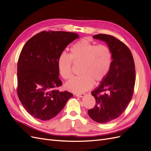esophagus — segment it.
I'll list each match as a JSON object with an SVG mask.
<instances>
[{"label":"esophagus","mask_w":151,"mask_h":151,"mask_svg":"<svg viewBox=\"0 0 151 151\" xmlns=\"http://www.w3.org/2000/svg\"><path fill=\"white\" fill-rule=\"evenodd\" d=\"M75 95L77 97H79V98H83V96H84L85 94H75Z\"/></svg>","instance_id":"esophagus-1"}]
</instances>
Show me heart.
Segmentation results:
<instances>
[{
	"label": "heart",
	"instance_id": "heart-1",
	"mask_svg": "<svg viewBox=\"0 0 151 151\" xmlns=\"http://www.w3.org/2000/svg\"><path fill=\"white\" fill-rule=\"evenodd\" d=\"M81 75L73 77L65 84L67 90L81 93L88 91L106 77L110 70L112 53L107 45H97L83 38L73 44L69 55L62 53L58 57L57 66L64 79L70 78L73 62H81Z\"/></svg>",
	"mask_w": 151,
	"mask_h": 151
}]
</instances>
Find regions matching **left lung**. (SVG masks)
<instances>
[{
  "instance_id": "left-lung-1",
  "label": "left lung",
  "mask_w": 151,
  "mask_h": 151,
  "mask_svg": "<svg viewBox=\"0 0 151 151\" xmlns=\"http://www.w3.org/2000/svg\"><path fill=\"white\" fill-rule=\"evenodd\" d=\"M93 38L107 43L112 63L107 76L91 93L96 104L89 109L88 115L95 122L106 123L119 117L131 101L135 83V63L129 47L115 36L98 34Z\"/></svg>"
}]
</instances>
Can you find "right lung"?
Returning a JSON list of instances; mask_svg holds the SVG:
<instances>
[{
  "label": "right lung",
  "instance_id": "add662e5",
  "mask_svg": "<svg viewBox=\"0 0 151 151\" xmlns=\"http://www.w3.org/2000/svg\"><path fill=\"white\" fill-rule=\"evenodd\" d=\"M79 37L72 32L43 31L26 43L17 62V93L26 110L33 117L48 120L55 116L73 94L57 89L58 57Z\"/></svg>",
  "mask_w": 151,
  "mask_h": 151
}]
</instances>
